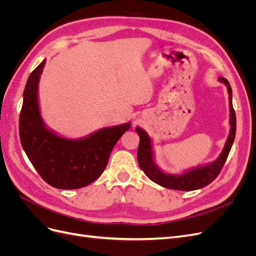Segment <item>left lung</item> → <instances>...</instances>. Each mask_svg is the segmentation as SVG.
Wrapping results in <instances>:
<instances>
[{
	"label": "left lung",
	"mask_w": 256,
	"mask_h": 256,
	"mask_svg": "<svg viewBox=\"0 0 256 256\" xmlns=\"http://www.w3.org/2000/svg\"><path fill=\"white\" fill-rule=\"evenodd\" d=\"M221 82L228 86V96H230V131L228 138V141L224 146L223 152H221L220 157L214 161L212 164L206 166L198 168L192 170L182 175H168L160 170L154 164L152 160V143L150 138L147 136L144 130L140 128H136V134L140 136V144L138 148V162L142 171L145 175L150 178V180L156 182L162 187L175 190L182 191H192L205 187L212 182H214L218 175L220 174L221 170L226 164L230 150L233 145L235 134H236V114L232 102V88L228 81L226 78H219Z\"/></svg>",
	"instance_id": "obj_1"
}]
</instances>
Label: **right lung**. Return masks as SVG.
<instances>
[{"label":"right lung","instance_id":"add662e5","mask_svg":"<svg viewBox=\"0 0 256 256\" xmlns=\"http://www.w3.org/2000/svg\"><path fill=\"white\" fill-rule=\"evenodd\" d=\"M46 60L30 74L19 118L21 145L42 180L58 189L85 187L102 174L110 154L130 124L106 128L72 141L44 127L38 108V80Z\"/></svg>","mask_w":256,"mask_h":256}]
</instances>
